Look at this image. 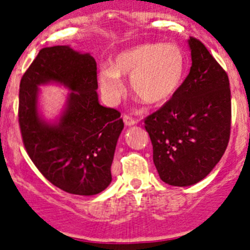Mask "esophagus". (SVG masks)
<instances>
[{
    "instance_id": "esophagus-1",
    "label": "esophagus",
    "mask_w": 250,
    "mask_h": 250,
    "mask_svg": "<svg viewBox=\"0 0 250 250\" xmlns=\"http://www.w3.org/2000/svg\"><path fill=\"white\" fill-rule=\"evenodd\" d=\"M123 122H125V125L130 127V125H137L138 121L134 120V118H133V117H130V116L123 115Z\"/></svg>"
}]
</instances>
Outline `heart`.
<instances>
[{"label":"heart","instance_id":"b5f03b06","mask_svg":"<svg viewBox=\"0 0 250 250\" xmlns=\"http://www.w3.org/2000/svg\"><path fill=\"white\" fill-rule=\"evenodd\" d=\"M186 58L174 43H143L118 53L111 67L99 72L98 82L107 102L113 104L125 93L121 77H130L133 95L147 105L170 99L183 83Z\"/></svg>","mask_w":250,"mask_h":250}]
</instances>
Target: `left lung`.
I'll use <instances>...</instances> for the list:
<instances>
[{"mask_svg": "<svg viewBox=\"0 0 250 250\" xmlns=\"http://www.w3.org/2000/svg\"><path fill=\"white\" fill-rule=\"evenodd\" d=\"M192 66L178 92L145 118L161 180L190 186L223 157L231 128L230 82L206 46L190 37Z\"/></svg>", "mask_w": 250, "mask_h": 250, "instance_id": "8db88e82", "label": "left lung"}]
</instances>
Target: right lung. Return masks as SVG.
<instances>
[{"mask_svg": "<svg viewBox=\"0 0 250 250\" xmlns=\"http://www.w3.org/2000/svg\"><path fill=\"white\" fill-rule=\"evenodd\" d=\"M49 83L70 90L55 123L38 110V85ZM97 89L94 58L70 46L40 50L20 81L19 125L27 155L48 181L72 195H97L112 180L111 165L125 125L117 110L99 104Z\"/></svg>", "mask_w": 250, "mask_h": 250, "instance_id": "add662e5", "label": "right lung"}]
</instances>
